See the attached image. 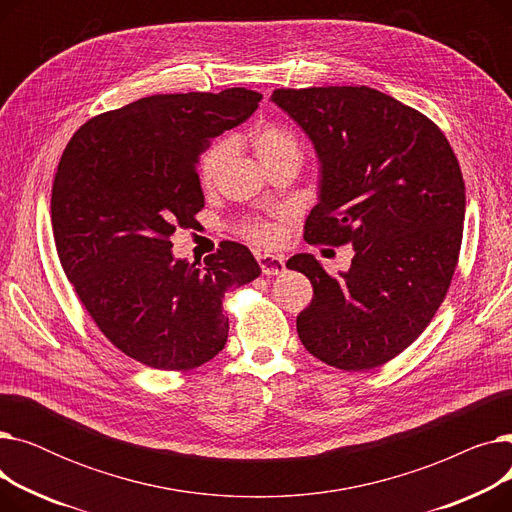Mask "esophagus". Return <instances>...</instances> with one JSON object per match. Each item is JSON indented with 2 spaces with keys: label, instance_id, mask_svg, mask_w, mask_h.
I'll list each match as a JSON object with an SVG mask.
<instances>
[{
  "label": "esophagus",
  "instance_id": "34e87169",
  "mask_svg": "<svg viewBox=\"0 0 512 512\" xmlns=\"http://www.w3.org/2000/svg\"><path fill=\"white\" fill-rule=\"evenodd\" d=\"M261 272L267 276H278L286 270V263L282 255H272V253H259L257 255Z\"/></svg>",
  "mask_w": 512,
  "mask_h": 512
}]
</instances>
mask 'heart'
<instances>
[{"instance_id":"1","label":"heart","mask_w":512,"mask_h":512,"mask_svg":"<svg viewBox=\"0 0 512 512\" xmlns=\"http://www.w3.org/2000/svg\"><path fill=\"white\" fill-rule=\"evenodd\" d=\"M253 149L259 157L261 164L267 168L272 166L274 161L280 159H299L303 155L299 139L294 137V132L280 124H263L253 132ZM232 153V141L222 139L213 143L199 161V180L205 188H211L220 178V172L224 170L226 161ZM242 234L251 238L257 245H274L278 240V228L272 222L253 220L242 226Z\"/></svg>"}]
</instances>
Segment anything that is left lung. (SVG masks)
I'll return each mask as SVG.
<instances>
[{
  "mask_svg": "<svg viewBox=\"0 0 512 512\" xmlns=\"http://www.w3.org/2000/svg\"><path fill=\"white\" fill-rule=\"evenodd\" d=\"M272 101L321 164L305 240L355 249L340 278L309 253L288 259L313 284L299 338L332 367H380L419 338L448 292L465 220L459 161L432 120L369 87L276 89Z\"/></svg>",
  "mask_w": 512,
  "mask_h": 512,
  "instance_id": "obj_1",
  "label": "left lung"
}]
</instances>
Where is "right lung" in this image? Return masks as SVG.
<instances>
[{
  "label": "right lung",
  "instance_id": "add662e5",
  "mask_svg": "<svg viewBox=\"0 0 512 512\" xmlns=\"http://www.w3.org/2000/svg\"><path fill=\"white\" fill-rule=\"evenodd\" d=\"M259 101L242 87L143 97L85 122L62 153L51 188L60 263L103 336L147 367L186 371L218 355L224 294L261 274L238 242L201 265L174 259L170 240L205 205L199 155Z\"/></svg>",
  "mask_w": 512,
  "mask_h": 512
}]
</instances>
